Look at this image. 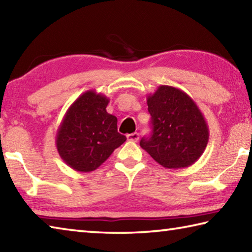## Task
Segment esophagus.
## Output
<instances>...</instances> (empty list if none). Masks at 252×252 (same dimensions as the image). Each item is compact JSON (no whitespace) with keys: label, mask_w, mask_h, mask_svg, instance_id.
I'll return each mask as SVG.
<instances>
[{"label":"esophagus","mask_w":252,"mask_h":252,"mask_svg":"<svg viewBox=\"0 0 252 252\" xmlns=\"http://www.w3.org/2000/svg\"><path fill=\"white\" fill-rule=\"evenodd\" d=\"M126 139H127V141H133V142L138 141V139H139V133H138V132H134V133L126 134Z\"/></svg>","instance_id":"obj_1"}]
</instances>
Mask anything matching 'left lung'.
Returning a JSON list of instances; mask_svg holds the SVG:
<instances>
[{
	"label": "left lung",
	"mask_w": 252,
	"mask_h": 252,
	"mask_svg": "<svg viewBox=\"0 0 252 252\" xmlns=\"http://www.w3.org/2000/svg\"><path fill=\"white\" fill-rule=\"evenodd\" d=\"M152 134L140 146L167 169L192 165L206 150L209 127L195 102L186 92L160 85L147 97Z\"/></svg>",
	"instance_id": "obj_1"
}]
</instances>
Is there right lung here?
Segmentation results:
<instances>
[{
    "label": "right lung",
    "instance_id": "obj_1",
    "mask_svg": "<svg viewBox=\"0 0 252 252\" xmlns=\"http://www.w3.org/2000/svg\"><path fill=\"white\" fill-rule=\"evenodd\" d=\"M110 100L95 90L81 94L63 117L55 136L61 159L75 171L100 167L126 141L118 132V119L106 112Z\"/></svg>",
    "mask_w": 252,
    "mask_h": 252
}]
</instances>
